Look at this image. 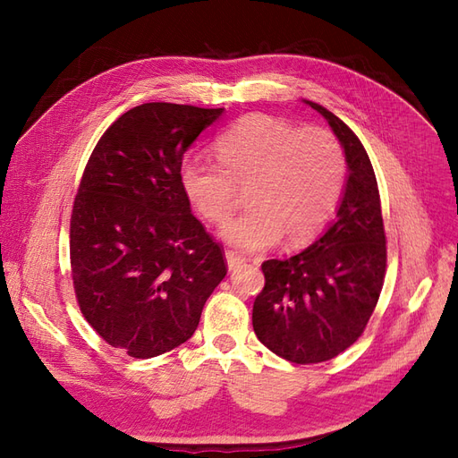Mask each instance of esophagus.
<instances>
[{
	"label": "esophagus",
	"instance_id": "34e87169",
	"mask_svg": "<svg viewBox=\"0 0 458 458\" xmlns=\"http://www.w3.org/2000/svg\"><path fill=\"white\" fill-rule=\"evenodd\" d=\"M225 259H227V267H229V271H234V269H237L239 266H242V263L246 261L242 256H239L237 252H231V250H227V252H225Z\"/></svg>",
	"mask_w": 458,
	"mask_h": 458
}]
</instances>
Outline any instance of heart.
<instances>
[{
  "mask_svg": "<svg viewBox=\"0 0 458 458\" xmlns=\"http://www.w3.org/2000/svg\"><path fill=\"white\" fill-rule=\"evenodd\" d=\"M214 148L219 164L189 155L179 165V183L195 212L216 225L237 206V187H248L250 210L221 229V237L239 250H266L281 237L290 246L306 244L335 212L345 155L328 130H298L252 113L221 131Z\"/></svg>",
  "mask_w": 458,
  "mask_h": 458,
  "instance_id": "1",
  "label": "heart"
}]
</instances>
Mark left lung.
Instances as JSON below:
<instances>
[{
	"mask_svg": "<svg viewBox=\"0 0 458 458\" xmlns=\"http://www.w3.org/2000/svg\"><path fill=\"white\" fill-rule=\"evenodd\" d=\"M338 137L348 182L336 219L306 250L261 263L266 286L252 310L258 340L290 363H323L363 335L386 276L377 175L365 147L325 106L306 101Z\"/></svg>",
	"mask_w": 458,
	"mask_h": 458,
	"instance_id": "8db88e82",
	"label": "left lung"
}]
</instances>
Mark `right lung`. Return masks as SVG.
<instances>
[{
    "instance_id": "add662e5",
    "label": "right lung",
    "mask_w": 458,
    "mask_h": 458,
    "mask_svg": "<svg viewBox=\"0 0 458 458\" xmlns=\"http://www.w3.org/2000/svg\"><path fill=\"white\" fill-rule=\"evenodd\" d=\"M224 108L145 103L95 145L71 217L81 315L135 359L187 342L227 275L224 248L192 216L179 183L185 150Z\"/></svg>"
}]
</instances>
